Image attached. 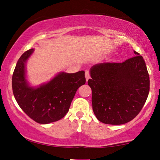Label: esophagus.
I'll list each match as a JSON object with an SVG mask.
<instances>
[{"instance_id": "1", "label": "esophagus", "mask_w": 160, "mask_h": 160, "mask_svg": "<svg viewBox=\"0 0 160 160\" xmlns=\"http://www.w3.org/2000/svg\"><path fill=\"white\" fill-rule=\"evenodd\" d=\"M85 77H86V82H88V80L91 78V77H90V72H89L88 70H86V71H85Z\"/></svg>"}]
</instances>
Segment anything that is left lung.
<instances>
[{
  "label": "left lung",
  "mask_w": 160,
  "mask_h": 160,
  "mask_svg": "<svg viewBox=\"0 0 160 160\" xmlns=\"http://www.w3.org/2000/svg\"><path fill=\"white\" fill-rule=\"evenodd\" d=\"M121 63L104 62L91 68L88 84L97 119L119 125L131 121L143 107L150 91V77L138 52Z\"/></svg>",
  "instance_id": "1"
}]
</instances>
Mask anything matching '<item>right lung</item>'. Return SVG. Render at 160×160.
Masks as SVG:
<instances>
[{"instance_id": "1", "label": "right lung", "mask_w": 160, "mask_h": 160, "mask_svg": "<svg viewBox=\"0 0 160 160\" xmlns=\"http://www.w3.org/2000/svg\"><path fill=\"white\" fill-rule=\"evenodd\" d=\"M33 52V48L27 50L17 62L12 78L13 94L31 119L39 124H49L68 112L77 89L85 84V72H61L47 83L36 88L30 87L25 77V64Z\"/></svg>"}]
</instances>
